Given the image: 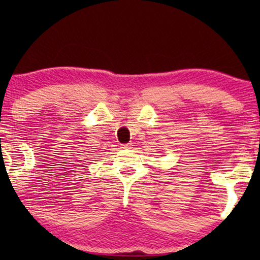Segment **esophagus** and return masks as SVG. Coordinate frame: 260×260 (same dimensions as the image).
Wrapping results in <instances>:
<instances>
[{
  "instance_id": "esophagus-1",
  "label": "esophagus",
  "mask_w": 260,
  "mask_h": 260,
  "mask_svg": "<svg viewBox=\"0 0 260 260\" xmlns=\"http://www.w3.org/2000/svg\"><path fill=\"white\" fill-rule=\"evenodd\" d=\"M129 147H131V143H125V144H122V146H121V148H124V149L129 148Z\"/></svg>"
}]
</instances>
